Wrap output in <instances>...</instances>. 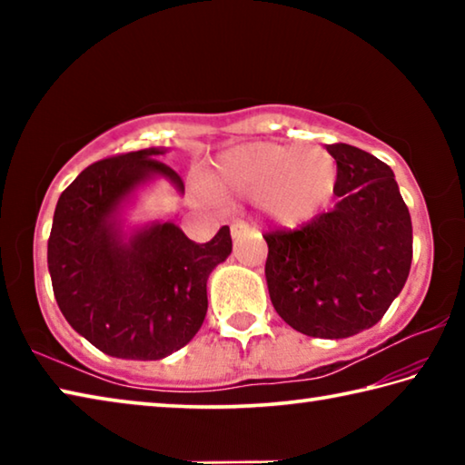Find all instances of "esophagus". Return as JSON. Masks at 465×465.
Segmentation results:
<instances>
[{
	"mask_svg": "<svg viewBox=\"0 0 465 465\" xmlns=\"http://www.w3.org/2000/svg\"><path fill=\"white\" fill-rule=\"evenodd\" d=\"M230 232H232V238L238 240V238H242V235H246L250 232V225L243 223V222H233L232 227H230Z\"/></svg>",
	"mask_w": 465,
	"mask_h": 465,
	"instance_id": "obj_1",
	"label": "esophagus"
}]
</instances>
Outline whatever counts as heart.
Segmentation results:
<instances>
[{
  "label": "heart",
  "instance_id": "heart-1",
  "mask_svg": "<svg viewBox=\"0 0 465 465\" xmlns=\"http://www.w3.org/2000/svg\"><path fill=\"white\" fill-rule=\"evenodd\" d=\"M336 162L322 147L250 143L227 152L211 178L217 193L261 196L281 225L310 222L332 199Z\"/></svg>",
  "mask_w": 465,
  "mask_h": 465
}]
</instances>
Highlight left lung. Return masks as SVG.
Here are the masks:
<instances>
[{
    "label": "left lung",
    "instance_id": "1",
    "mask_svg": "<svg viewBox=\"0 0 465 465\" xmlns=\"http://www.w3.org/2000/svg\"><path fill=\"white\" fill-rule=\"evenodd\" d=\"M338 203L297 230H272L264 274L279 316L313 338L375 326L412 262V222L393 172L363 149L326 145Z\"/></svg>",
    "mask_w": 465,
    "mask_h": 465
}]
</instances>
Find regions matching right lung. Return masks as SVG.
Wrapping results in <instances>:
<instances>
[{
  "label": "right lung",
  "mask_w": 465,
  "mask_h": 465,
  "mask_svg": "<svg viewBox=\"0 0 465 465\" xmlns=\"http://www.w3.org/2000/svg\"><path fill=\"white\" fill-rule=\"evenodd\" d=\"M163 149L106 157L85 168L54 207L46 248L53 293L77 334L110 357L157 361L183 349L207 313V279L232 252L230 227L207 243L174 223L145 225L124 240L116 219L139 184L166 176Z\"/></svg>",
  "instance_id": "add662e5"
}]
</instances>
